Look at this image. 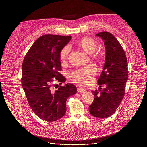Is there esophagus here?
Segmentation results:
<instances>
[{
	"mask_svg": "<svg viewBox=\"0 0 147 147\" xmlns=\"http://www.w3.org/2000/svg\"><path fill=\"white\" fill-rule=\"evenodd\" d=\"M78 90L79 92H84L85 91V90L84 88H81V87L78 88Z\"/></svg>",
	"mask_w": 147,
	"mask_h": 147,
	"instance_id": "34e87169",
	"label": "esophagus"
}]
</instances>
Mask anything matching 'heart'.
<instances>
[{
    "label": "heart",
    "instance_id": "1",
    "mask_svg": "<svg viewBox=\"0 0 147 147\" xmlns=\"http://www.w3.org/2000/svg\"><path fill=\"white\" fill-rule=\"evenodd\" d=\"M76 45L88 54H92L97 48L98 43L96 40L90 37H84L76 42ZM69 48L66 46L60 52L59 59L62 63L65 64L67 62ZM93 57L96 61H100L102 59V55L99 52L93 53ZM96 72V68L93 65H88L86 67L78 68L72 71L70 74L71 79L74 82L81 85H87L93 82L94 76Z\"/></svg>",
    "mask_w": 147,
    "mask_h": 147
}]
</instances>
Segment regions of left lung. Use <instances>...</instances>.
<instances>
[{"instance_id":"left-lung-1","label":"left lung","mask_w":147,"mask_h":147,"mask_svg":"<svg viewBox=\"0 0 147 147\" xmlns=\"http://www.w3.org/2000/svg\"><path fill=\"white\" fill-rule=\"evenodd\" d=\"M96 36L103 40L106 48L105 65L98 84L100 88L103 84L106 88L92 92L94 99L89 110L94 117L104 119L115 112L125 95L128 79V64L120 43L112 34L103 31Z\"/></svg>"}]
</instances>
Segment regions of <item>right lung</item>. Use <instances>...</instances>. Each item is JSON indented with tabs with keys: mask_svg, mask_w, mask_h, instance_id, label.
<instances>
[{
	"mask_svg": "<svg viewBox=\"0 0 147 147\" xmlns=\"http://www.w3.org/2000/svg\"><path fill=\"white\" fill-rule=\"evenodd\" d=\"M71 39V36L42 35L24 59L22 85L30 107L42 120L53 122L63 117L68 98L77 92L76 87L70 83L51 91L53 81L62 84L66 80L59 72L62 70L59 53Z\"/></svg>",
	"mask_w": 147,
	"mask_h": 147,
	"instance_id": "obj_1",
	"label": "right lung"
}]
</instances>
